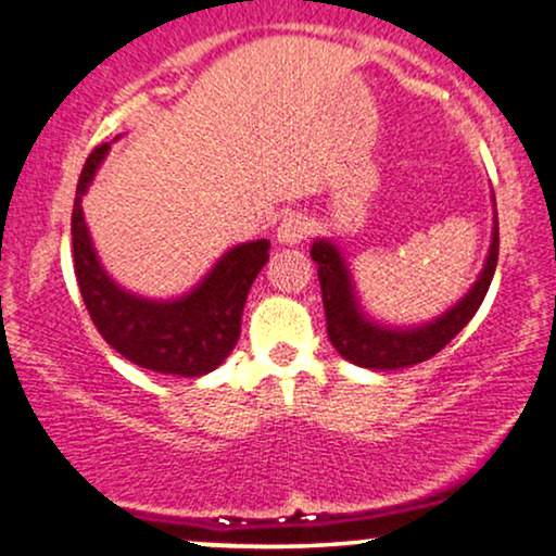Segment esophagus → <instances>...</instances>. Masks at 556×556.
<instances>
[{
  "label": "esophagus",
  "mask_w": 556,
  "mask_h": 556,
  "mask_svg": "<svg viewBox=\"0 0 556 556\" xmlns=\"http://www.w3.org/2000/svg\"><path fill=\"white\" fill-rule=\"evenodd\" d=\"M307 236H311V223H307V217H303V214H298V212L287 214L277 230L279 243H287V245H295V243H300V240H305Z\"/></svg>",
  "instance_id": "34e87169"
}]
</instances>
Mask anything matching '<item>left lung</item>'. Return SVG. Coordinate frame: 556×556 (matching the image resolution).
Returning <instances> with one entry per match:
<instances>
[{
  "mask_svg": "<svg viewBox=\"0 0 556 556\" xmlns=\"http://www.w3.org/2000/svg\"><path fill=\"white\" fill-rule=\"evenodd\" d=\"M497 251L500 232L494 227L490 258H486L484 271H481L479 282L471 287L469 295L460 300L456 307H451L443 318L434 320V324L409 331H396L383 329V326H376L363 318V313L357 311V303H354L350 271H346L344 258L339 256V251L331 243L318 240V243H313L311 256L318 264L326 331H329L331 344L337 346V352L344 359L359 367H372V370H399V367H409L434 357L440 350H445V344L456 339V333L479 311L481 300H484L492 285Z\"/></svg>",
  "mask_w": 556,
  "mask_h": 556,
  "instance_id": "left-lung-1",
  "label": "left lung"
}]
</instances>
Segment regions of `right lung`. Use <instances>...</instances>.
Here are the masks:
<instances>
[{"instance_id":"1","label":"right lung","mask_w":556,"mask_h":556,"mask_svg":"<svg viewBox=\"0 0 556 556\" xmlns=\"http://www.w3.org/2000/svg\"><path fill=\"white\" fill-rule=\"evenodd\" d=\"M109 147V142L98 144L85 160L72 210L75 274L87 313L100 337L144 370L184 378L212 372L238 342L245 298L269 261V240H253L227 251L191 295L173 303L129 295L98 264L83 217V197Z\"/></svg>"}]
</instances>
